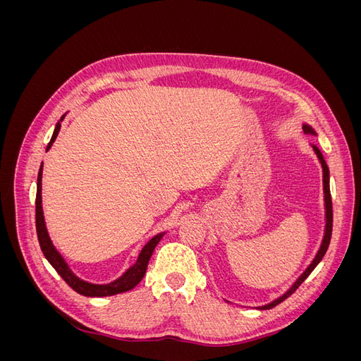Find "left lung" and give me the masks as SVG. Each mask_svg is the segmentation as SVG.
<instances>
[{
  "label": "left lung",
  "instance_id": "left-lung-1",
  "mask_svg": "<svg viewBox=\"0 0 361 361\" xmlns=\"http://www.w3.org/2000/svg\"><path fill=\"white\" fill-rule=\"evenodd\" d=\"M302 129H304L305 134H313V135H314L313 129L309 128L307 125H304ZM313 149H314V152H316V155H318V158H319V161H321V164H322V170H324V192H325V209H326V224H325L324 241H322V245H321V248H319V251H318V255H316V257L313 259V262L310 264V267L304 271V274H302L297 281H295V285H293L285 295H283V297L277 298L276 301H272L271 304L264 305V307H260V309H272V307H276L277 304H280L281 301H285L288 297H290V295L300 288L301 283L310 276V272L316 268V265H318L319 262L322 260L324 255L326 253V250H329V245H330L331 232H333V203H331V192H330V171H329V166H326V162H325V159H324V157H322V154H321V150H319L318 147H316V145L313 146Z\"/></svg>",
  "mask_w": 361,
  "mask_h": 361
}]
</instances>
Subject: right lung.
Returning <instances> with one entry per match:
<instances>
[{
  "mask_svg": "<svg viewBox=\"0 0 361 361\" xmlns=\"http://www.w3.org/2000/svg\"><path fill=\"white\" fill-rule=\"evenodd\" d=\"M59 130H60V123H57L56 129H54V134H52L51 141L48 143L47 150L51 147V145L54 143V140L57 138ZM40 192H42V166H40V170H39V174H37V192H36V232H37V239H39V244H40L43 255H45V257L48 259L49 264L54 267V269L59 272L61 279L66 281L75 292L84 295V297H108V295L126 292V290L133 289L134 286L138 285L140 280L143 279V276L146 274L149 259H150L152 253H154L157 244L161 241V238H162L164 233H159V235H157V236L150 239V241L145 245V248L141 250L137 264L133 268H129L123 274V277H120L118 280L110 283V285H92V283L82 281L76 276H73V272L68 268L66 262H64L63 257L59 255V251L54 248L51 239L48 236V232H47L45 220H43Z\"/></svg>",
  "mask_w": 361,
  "mask_h": 361,
  "instance_id": "add662e5",
  "label": "right lung"
}]
</instances>
